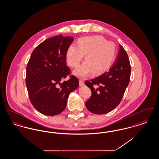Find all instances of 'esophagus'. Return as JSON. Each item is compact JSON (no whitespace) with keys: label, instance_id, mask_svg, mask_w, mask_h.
<instances>
[{"label":"esophagus","instance_id":"1","mask_svg":"<svg viewBox=\"0 0 159 159\" xmlns=\"http://www.w3.org/2000/svg\"><path fill=\"white\" fill-rule=\"evenodd\" d=\"M84 82H83V80H79V86H84Z\"/></svg>","mask_w":159,"mask_h":159}]
</instances>
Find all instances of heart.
<instances>
[{"label": "heart", "mask_w": 159, "mask_h": 159, "mask_svg": "<svg viewBox=\"0 0 159 159\" xmlns=\"http://www.w3.org/2000/svg\"><path fill=\"white\" fill-rule=\"evenodd\" d=\"M77 43L78 46H69L66 54L67 61L72 67H78L86 55V61L73 71L75 76L84 78L93 71L95 75H101L110 67L116 54V47L113 42L96 35L80 38Z\"/></svg>", "instance_id": "obj_1"}]
</instances>
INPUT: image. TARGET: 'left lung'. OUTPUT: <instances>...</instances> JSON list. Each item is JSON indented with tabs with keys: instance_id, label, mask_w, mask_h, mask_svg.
Here are the masks:
<instances>
[{
	"instance_id": "8db88e82",
	"label": "left lung",
	"mask_w": 159,
	"mask_h": 159,
	"mask_svg": "<svg viewBox=\"0 0 159 159\" xmlns=\"http://www.w3.org/2000/svg\"><path fill=\"white\" fill-rule=\"evenodd\" d=\"M119 46L116 60L108 71L91 81L85 82L92 92L91 98L85 105L92 113L103 114L112 111L120 102L128 86L130 64L126 51L121 45ZM94 84L99 86L97 89L93 88Z\"/></svg>"
}]
</instances>
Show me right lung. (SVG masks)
<instances>
[{
	"instance_id": "1",
	"label": "right lung",
	"mask_w": 159,
	"mask_h": 159,
	"mask_svg": "<svg viewBox=\"0 0 159 159\" xmlns=\"http://www.w3.org/2000/svg\"><path fill=\"white\" fill-rule=\"evenodd\" d=\"M73 40L61 34L48 39L31 55L25 82L31 102L40 113L52 116L62 113L70 92L79 86L75 76L61 82L70 73L66 54Z\"/></svg>"
}]
</instances>
